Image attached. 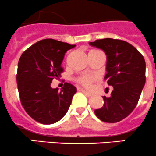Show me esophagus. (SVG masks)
<instances>
[{
    "label": "esophagus",
    "instance_id": "1",
    "mask_svg": "<svg viewBox=\"0 0 156 156\" xmlns=\"http://www.w3.org/2000/svg\"><path fill=\"white\" fill-rule=\"evenodd\" d=\"M82 92H83V93H84L85 94H86V95L87 96V97H91V96L93 95L92 94L90 93V92H88V91L85 90H82Z\"/></svg>",
    "mask_w": 156,
    "mask_h": 156
}]
</instances>
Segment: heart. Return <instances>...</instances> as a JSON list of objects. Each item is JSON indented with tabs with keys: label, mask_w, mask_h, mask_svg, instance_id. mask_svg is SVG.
<instances>
[{
	"label": "heart",
	"mask_w": 156,
	"mask_h": 156,
	"mask_svg": "<svg viewBox=\"0 0 156 156\" xmlns=\"http://www.w3.org/2000/svg\"><path fill=\"white\" fill-rule=\"evenodd\" d=\"M96 79L95 76L93 75H88V76H83L81 77L78 79V82L82 84V86H84L86 87H90L92 83H93Z\"/></svg>",
	"instance_id": "obj_1"
}]
</instances>
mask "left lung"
Returning a JSON list of instances; mask_svg holds the SVG:
<instances>
[{"label": "left lung", "instance_id": "left-lung-1", "mask_svg": "<svg viewBox=\"0 0 156 156\" xmlns=\"http://www.w3.org/2000/svg\"><path fill=\"white\" fill-rule=\"evenodd\" d=\"M89 44L107 55L104 78L113 87L111 96L103 97V106L94 113L103 122H119L132 112L139 102L146 82L144 58L130 43L122 40L104 38Z\"/></svg>", "mask_w": 156, "mask_h": 156}]
</instances>
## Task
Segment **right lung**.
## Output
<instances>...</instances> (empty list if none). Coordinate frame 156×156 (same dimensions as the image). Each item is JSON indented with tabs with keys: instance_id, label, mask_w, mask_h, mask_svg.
<instances>
[{
	"instance_id": "obj_1",
	"label": "right lung",
	"mask_w": 156,
	"mask_h": 156,
	"mask_svg": "<svg viewBox=\"0 0 156 156\" xmlns=\"http://www.w3.org/2000/svg\"><path fill=\"white\" fill-rule=\"evenodd\" d=\"M75 45L43 39L28 48L19 59L16 83L22 106L35 121L53 124L69 110L77 88L66 82L60 91L52 88V80L60 76L66 52Z\"/></svg>"
}]
</instances>
